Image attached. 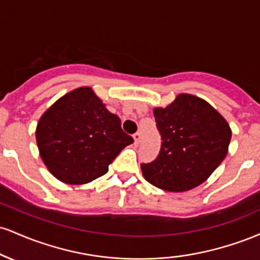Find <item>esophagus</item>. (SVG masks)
<instances>
[{"label": "esophagus", "mask_w": 260, "mask_h": 260, "mask_svg": "<svg viewBox=\"0 0 260 260\" xmlns=\"http://www.w3.org/2000/svg\"><path fill=\"white\" fill-rule=\"evenodd\" d=\"M140 138H142V137H140V133H139V132L134 133V134H133L134 144H136V145H138V144H139V143H140Z\"/></svg>", "instance_id": "obj_1"}]
</instances>
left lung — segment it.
Listing matches in <instances>:
<instances>
[{"mask_svg":"<svg viewBox=\"0 0 260 260\" xmlns=\"http://www.w3.org/2000/svg\"><path fill=\"white\" fill-rule=\"evenodd\" d=\"M161 134L156 160L142 164L149 183L168 192H186L210 177L229 151L232 131L208 101L178 94L166 107H154Z\"/></svg>","mask_w":260,"mask_h":260,"instance_id":"8db88e82","label":"left lung"}]
</instances>
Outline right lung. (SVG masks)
<instances>
[{"label": "right lung", "instance_id": "right-lung-1", "mask_svg": "<svg viewBox=\"0 0 260 260\" xmlns=\"http://www.w3.org/2000/svg\"><path fill=\"white\" fill-rule=\"evenodd\" d=\"M35 137L45 166L67 184H85L105 175L122 149L133 143L118 116L90 86L55 101L39 120Z\"/></svg>", "mask_w": 260, "mask_h": 260}]
</instances>
